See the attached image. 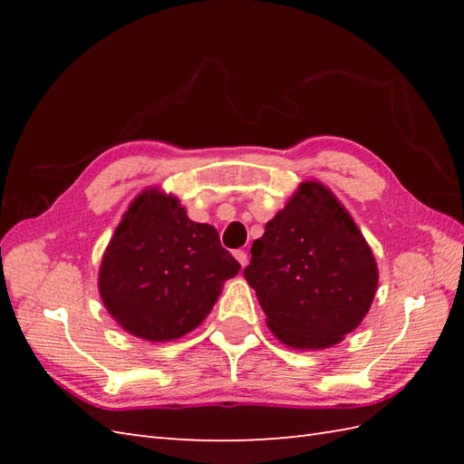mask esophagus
Masks as SVG:
<instances>
[{"instance_id": "34e87169", "label": "esophagus", "mask_w": 464, "mask_h": 464, "mask_svg": "<svg viewBox=\"0 0 464 464\" xmlns=\"http://www.w3.org/2000/svg\"><path fill=\"white\" fill-rule=\"evenodd\" d=\"M235 259L241 263V267H247L249 257H247V253H245V251H235Z\"/></svg>"}]
</instances>
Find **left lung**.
<instances>
[{
    "label": "left lung",
    "instance_id": "left-lung-1",
    "mask_svg": "<svg viewBox=\"0 0 464 464\" xmlns=\"http://www.w3.org/2000/svg\"><path fill=\"white\" fill-rule=\"evenodd\" d=\"M243 275L275 337L301 351L333 347L357 329L379 283L369 243L317 181L301 183L265 225Z\"/></svg>",
    "mask_w": 464,
    "mask_h": 464
}]
</instances>
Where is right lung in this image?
<instances>
[{
    "label": "right lung",
    "mask_w": 464,
    "mask_h": 464,
    "mask_svg": "<svg viewBox=\"0 0 464 464\" xmlns=\"http://www.w3.org/2000/svg\"><path fill=\"white\" fill-rule=\"evenodd\" d=\"M241 265L213 225L195 223L157 187L133 199L107 245L100 295L133 337L161 343L199 327Z\"/></svg>",
    "instance_id": "obj_1"
}]
</instances>
